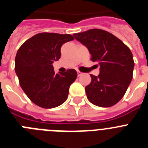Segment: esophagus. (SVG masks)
<instances>
[{"instance_id": "34e87169", "label": "esophagus", "mask_w": 148, "mask_h": 148, "mask_svg": "<svg viewBox=\"0 0 148 148\" xmlns=\"http://www.w3.org/2000/svg\"><path fill=\"white\" fill-rule=\"evenodd\" d=\"M77 73H78V77H79V76H81V75H82V74H83V73H82V72L78 71H78H77Z\"/></svg>"}]
</instances>
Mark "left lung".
Returning a JSON list of instances; mask_svg holds the SVG:
<instances>
[{"instance_id":"1","label":"left lung","mask_w":148,"mask_h":148,"mask_svg":"<svg viewBox=\"0 0 148 148\" xmlns=\"http://www.w3.org/2000/svg\"><path fill=\"white\" fill-rule=\"evenodd\" d=\"M74 37L88 49L91 61L100 66L98 76L85 87L90 102L101 108L118 103L126 92L133 78L134 61L129 48L113 34L92 29L74 34Z\"/></svg>"}]
</instances>
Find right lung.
<instances>
[{
    "label": "right lung",
    "mask_w": 148,
    "mask_h": 148,
    "mask_svg": "<svg viewBox=\"0 0 148 148\" xmlns=\"http://www.w3.org/2000/svg\"><path fill=\"white\" fill-rule=\"evenodd\" d=\"M73 39L70 34L42 32L26 40L17 52L15 70L21 87L40 108H56L67 99L76 71L70 69L56 74L53 63L61 58V46Z\"/></svg>",
    "instance_id": "obj_1"
}]
</instances>
